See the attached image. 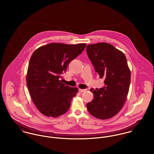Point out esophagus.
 <instances>
[{
	"label": "esophagus",
	"mask_w": 154,
	"mask_h": 154,
	"mask_svg": "<svg viewBox=\"0 0 154 154\" xmlns=\"http://www.w3.org/2000/svg\"><path fill=\"white\" fill-rule=\"evenodd\" d=\"M86 91V89H79V91L80 92H84V91Z\"/></svg>",
	"instance_id": "34e87169"
}]
</instances>
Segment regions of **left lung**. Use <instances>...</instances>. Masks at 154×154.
I'll return each mask as SVG.
<instances>
[{
	"mask_svg": "<svg viewBox=\"0 0 154 154\" xmlns=\"http://www.w3.org/2000/svg\"><path fill=\"white\" fill-rule=\"evenodd\" d=\"M88 57L104 87L90 91L94 99L87 104L89 112L102 120L111 118L123 107L129 92L131 71L125 54L112 45L100 43L87 46Z\"/></svg>",
	"mask_w": 154,
	"mask_h": 154,
	"instance_id": "obj_1",
	"label": "left lung"
}]
</instances>
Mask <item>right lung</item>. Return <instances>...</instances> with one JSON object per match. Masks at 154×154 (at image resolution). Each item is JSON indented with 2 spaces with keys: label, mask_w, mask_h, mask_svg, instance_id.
Wrapping results in <instances>:
<instances>
[{
  "label": "right lung",
  "mask_w": 154,
  "mask_h": 154,
  "mask_svg": "<svg viewBox=\"0 0 154 154\" xmlns=\"http://www.w3.org/2000/svg\"><path fill=\"white\" fill-rule=\"evenodd\" d=\"M86 44L50 43L37 48L32 54L26 83L33 103L48 117L66 112L78 89L62 83L60 78L69 63L82 53Z\"/></svg>",
  "instance_id": "add662e5"
}]
</instances>
